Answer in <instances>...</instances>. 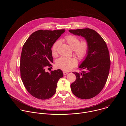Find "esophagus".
Listing matches in <instances>:
<instances>
[{
    "mask_svg": "<svg viewBox=\"0 0 126 126\" xmlns=\"http://www.w3.org/2000/svg\"><path fill=\"white\" fill-rule=\"evenodd\" d=\"M63 74H64V75H67L68 73L67 72H66V71H63Z\"/></svg>",
    "mask_w": 126,
    "mask_h": 126,
    "instance_id": "obj_1",
    "label": "esophagus"
}]
</instances>
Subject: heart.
Here are the masks:
<instances>
[{
	"label": "heart",
	"mask_w": 126,
	"mask_h": 126,
	"mask_svg": "<svg viewBox=\"0 0 126 126\" xmlns=\"http://www.w3.org/2000/svg\"><path fill=\"white\" fill-rule=\"evenodd\" d=\"M63 41L66 42L73 50L74 54L78 59L82 61L86 57L89 49V44L86 40L80 41V39L73 35H67L63 39ZM61 43L60 40L55 41L51 47V53L53 56L57 55V49ZM77 64V60L75 58H66L61 57L58 58L56 62V66L63 71H70Z\"/></svg>",
	"instance_id": "1"
}]
</instances>
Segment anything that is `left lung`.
Wrapping results in <instances>:
<instances>
[{
  "instance_id": "1",
  "label": "left lung",
  "mask_w": 126,
  "mask_h": 126,
  "mask_svg": "<svg viewBox=\"0 0 126 126\" xmlns=\"http://www.w3.org/2000/svg\"><path fill=\"white\" fill-rule=\"evenodd\" d=\"M69 31L84 37L89 44L87 57L79 67L83 70L82 72H73L77 78L71 84V91L78 98L91 99L102 90L108 77L111 65L109 50L101 36L93 29L84 28Z\"/></svg>"
}]
</instances>
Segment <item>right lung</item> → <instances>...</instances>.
Here are the masks:
<instances>
[{"mask_svg": "<svg viewBox=\"0 0 126 126\" xmlns=\"http://www.w3.org/2000/svg\"><path fill=\"white\" fill-rule=\"evenodd\" d=\"M65 31L39 30L33 32L23 46L20 76L27 91L36 98L52 97L56 91L58 80L63 76L60 69L49 73L45 72V67L52 66V46Z\"/></svg>", "mask_w": 126, "mask_h": 126, "instance_id": "1", "label": "right lung"}]
</instances>
